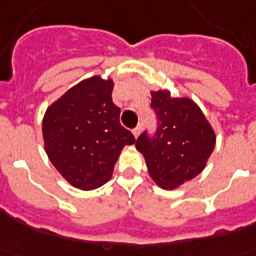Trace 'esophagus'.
<instances>
[{
	"mask_svg": "<svg viewBox=\"0 0 256 256\" xmlns=\"http://www.w3.org/2000/svg\"><path fill=\"white\" fill-rule=\"evenodd\" d=\"M140 133H141V126H137V128H134V130H133L134 137L138 138V136H140Z\"/></svg>",
	"mask_w": 256,
	"mask_h": 256,
	"instance_id": "34e87169",
	"label": "esophagus"
}]
</instances>
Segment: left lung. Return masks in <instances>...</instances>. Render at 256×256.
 Here are the masks:
<instances>
[{
  "instance_id": "left-lung-1",
  "label": "left lung",
  "mask_w": 256,
  "mask_h": 256,
  "mask_svg": "<svg viewBox=\"0 0 256 256\" xmlns=\"http://www.w3.org/2000/svg\"><path fill=\"white\" fill-rule=\"evenodd\" d=\"M158 128L154 137L142 133L136 148L157 186L175 190L205 170L216 146V133L200 106L168 90H150Z\"/></svg>"
}]
</instances>
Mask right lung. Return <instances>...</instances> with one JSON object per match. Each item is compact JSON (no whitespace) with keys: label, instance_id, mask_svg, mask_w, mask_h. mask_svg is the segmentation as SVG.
<instances>
[{"label":"right lung","instance_id":"1","mask_svg":"<svg viewBox=\"0 0 256 256\" xmlns=\"http://www.w3.org/2000/svg\"><path fill=\"white\" fill-rule=\"evenodd\" d=\"M112 78L92 76L47 107L42 133L48 160L69 184L94 190L111 179L114 166L136 138L119 122Z\"/></svg>","mask_w":256,"mask_h":256}]
</instances>
